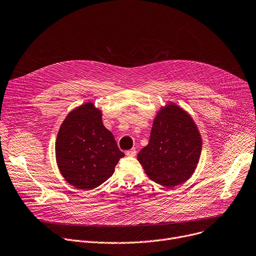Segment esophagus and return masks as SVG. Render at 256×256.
Segmentation results:
<instances>
[{"label":"esophagus","instance_id":"esophagus-1","mask_svg":"<svg viewBox=\"0 0 256 256\" xmlns=\"http://www.w3.org/2000/svg\"><path fill=\"white\" fill-rule=\"evenodd\" d=\"M126 154H127L128 156H136V150H135V148H133L127 150V152H126Z\"/></svg>","mask_w":256,"mask_h":256}]
</instances>
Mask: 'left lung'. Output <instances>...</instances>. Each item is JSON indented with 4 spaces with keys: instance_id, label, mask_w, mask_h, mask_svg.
<instances>
[{
    "instance_id": "left-lung-1",
    "label": "left lung",
    "mask_w": 256,
    "mask_h": 256,
    "mask_svg": "<svg viewBox=\"0 0 256 256\" xmlns=\"http://www.w3.org/2000/svg\"><path fill=\"white\" fill-rule=\"evenodd\" d=\"M202 138L192 116L175 104L156 114L150 142L137 154L146 175L165 188L186 182L198 165Z\"/></svg>"
}]
</instances>
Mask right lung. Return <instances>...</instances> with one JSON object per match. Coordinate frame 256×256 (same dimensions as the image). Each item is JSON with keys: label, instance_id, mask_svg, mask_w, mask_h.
Here are the masks:
<instances>
[{"label": "right lung", "instance_id": "right-lung-1", "mask_svg": "<svg viewBox=\"0 0 256 256\" xmlns=\"http://www.w3.org/2000/svg\"><path fill=\"white\" fill-rule=\"evenodd\" d=\"M102 119V110L87 102L72 110L58 131L56 162L64 180L76 188L100 186L125 156Z\"/></svg>", "mask_w": 256, "mask_h": 256}]
</instances>
